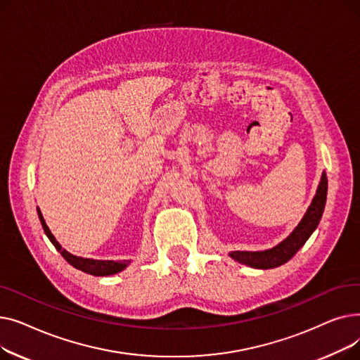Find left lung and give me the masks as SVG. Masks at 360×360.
I'll use <instances>...</instances> for the list:
<instances>
[{
	"mask_svg": "<svg viewBox=\"0 0 360 360\" xmlns=\"http://www.w3.org/2000/svg\"><path fill=\"white\" fill-rule=\"evenodd\" d=\"M326 200H327V175L323 174V176H321V182L318 185L316 194L309 205L308 212L297 224V228L290 233V236H288L273 250L261 251V252L233 251L229 255L240 264H247L250 267L262 269V270L274 269L281 266V264L288 262L302 247H304L308 238L316 229L321 216H323V212H324Z\"/></svg>",
	"mask_w": 360,
	"mask_h": 360,
	"instance_id": "obj_1",
	"label": "left lung"
}]
</instances>
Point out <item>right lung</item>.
<instances>
[{
  "mask_svg": "<svg viewBox=\"0 0 360 360\" xmlns=\"http://www.w3.org/2000/svg\"><path fill=\"white\" fill-rule=\"evenodd\" d=\"M37 214H39V220L42 223V228H44L46 236L49 238V240L52 242L53 247L61 252V255L65 258V261L68 264H71L74 269L82 270V271H84L87 274H91V276H110V274H117V273L122 271L129 264V261H98V259H90V258H82V257L71 255L70 252L63 250L61 245L56 242V239L53 238V235L51 233L49 228L46 226L45 220H44V216H42L39 209H37Z\"/></svg>",
  "mask_w": 360,
  "mask_h": 360,
  "instance_id": "add662e5",
  "label": "right lung"
}]
</instances>
